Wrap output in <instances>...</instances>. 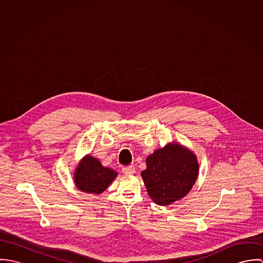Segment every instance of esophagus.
I'll list each match as a JSON object with an SVG mask.
<instances>
[{"instance_id":"obj_1","label":"esophagus","mask_w":263,"mask_h":263,"mask_svg":"<svg viewBox=\"0 0 263 263\" xmlns=\"http://www.w3.org/2000/svg\"><path fill=\"white\" fill-rule=\"evenodd\" d=\"M122 173L125 175H132L135 173V167L134 166H127L122 168Z\"/></svg>"}]
</instances>
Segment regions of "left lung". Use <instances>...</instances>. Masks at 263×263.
<instances>
[{
    "mask_svg": "<svg viewBox=\"0 0 263 263\" xmlns=\"http://www.w3.org/2000/svg\"><path fill=\"white\" fill-rule=\"evenodd\" d=\"M146 163L142 177L151 198L160 205L184 197L198 175L196 156L178 143L155 151Z\"/></svg>",
    "mask_w": 263,
    "mask_h": 263,
    "instance_id": "8db88e82",
    "label": "left lung"
}]
</instances>
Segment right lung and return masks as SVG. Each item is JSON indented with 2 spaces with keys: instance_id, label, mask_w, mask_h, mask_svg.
<instances>
[{
  "instance_id": "add662e5",
  "label": "right lung",
  "mask_w": 263,
  "mask_h": 263,
  "mask_svg": "<svg viewBox=\"0 0 263 263\" xmlns=\"http://www.w3.org/2000/svg\"><path fill=\"white\" fill-rule=\"evenodd\" d=\"M116 176L115 171L103 167L98 159L90 155L81 160L74 173L76 186L81 191L91 194L102 193Z\"/></svg>"
}]
</instances>
